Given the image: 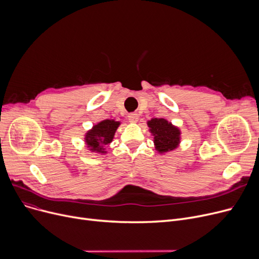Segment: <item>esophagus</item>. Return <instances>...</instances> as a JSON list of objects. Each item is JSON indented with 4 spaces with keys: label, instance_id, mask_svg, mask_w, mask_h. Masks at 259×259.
Returning a JSON list of instances; mask_svg holds the SVG:
<instances>
[{
    "label": "esophagus",
    "instance_id": "esophagus-1",
    "mask_svg": "<svg viewBox=\"0 0 259 259\" xmlns=\"http://www.w3.org/2000/svg\"><path fill=\"white\" fill-rule=\"evenodd\" d=\"M128 119L130 122H132V124H135V122H138V120H139V114L138 113H130L128 115Z\"/></svg>",
    "mask_w": 259,
    "mask_h": 259
}]
</instances>
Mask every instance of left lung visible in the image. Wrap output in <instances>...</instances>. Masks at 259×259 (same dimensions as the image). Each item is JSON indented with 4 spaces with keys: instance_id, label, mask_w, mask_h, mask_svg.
<instances>
[{
    "instance_id": "obj_1",
    "label": "left lung",
    "mask_w": 259,
    "mask_h": 259,
    "mask_svg": "<svg viewBox=\"0 0 259 259\" xmlns=\"http://www.w3.org/2000/svg\"><path fill=\"white\" fill-rule=\"evenodd\" d=\"M149 131L154 137L155 150L162 154L174 150L181 144V130L165 118H152L147 121Z\"/></svg>"
}]
</instances>
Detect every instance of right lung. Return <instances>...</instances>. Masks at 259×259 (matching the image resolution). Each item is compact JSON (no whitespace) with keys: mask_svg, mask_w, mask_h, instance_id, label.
Masks as SVG:
<instances>
[{"mask_svg":"<svg viewBox=\"0 0 259 259\" xmlns=\"http://www.w3.org/2000/svg\"><path fill=\"white\" fill-rule=\"evenodd\" d=\"M120 121L114 119H104L94 125L85 134V143L91 152L106 154L105 146L110 144L114 138Z\"/></svg>","mask_w":259,"mask_h":259,"instance_id":"right-lung-1","label":"right lung"}]
</instances>
